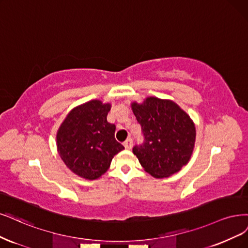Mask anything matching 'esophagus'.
Here are the masks:
<instances>
[{
    "label": "esophagus",
    "instance_id": "1",
    "mask_svg": "<svg viewBox=\"0 0 248 248\" xmlns=\"http://www.w3.org/2000/svg\"><path fill=\"white\" fill-rule=\"evenodd\" d=\"M132 144H133V141H132V139H127L125 141H124V147L126 150H130L132 148Z\"/></svg>",
    "mask_w": 248,
    "mask_h": 248
}]
</instances>
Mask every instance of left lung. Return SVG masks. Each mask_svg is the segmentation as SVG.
I'll return each instance as SVG.
<instances>
[{"mask_svg":"<svg viewBox=\"0 0 248 248\" xmlns=\"http://www.w3.org/2000/svg\"><path fill=\"white\" fill-rule=\"evenodd\" d=\"M144 141L132 152L140 165L156 178L167 177L189 162L195 146L196 129L190 116L175 102L148 97L142 104L132 102Z\"/></svg>","mask_w":248,"mask_h":248,"instance_id":"obj_1","label":"left lung"}]
</instances>
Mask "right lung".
Segmentation results:
<instances>
[{"label":"right lung","mask_w":248,"mask_h":248,"mask_svg":"<svg viewBox=\"0 0 248 248\" xmlns=\"http://www.w3.org/2000/svg\"><path fill=\"white\" fill-rule=\"evenodd\" d=\"M109 104L90 100L73 108L59 127L57 151L67 168L83 178L96 179L124 147L115 139V124L107 120Z\"/></svg>","instance_id":"right-lung-1"}]
</instances>
